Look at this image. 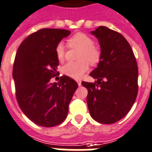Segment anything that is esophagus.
<instances>
[{"label":"esophagus","mask_w":152,"mask_h":152,"mask_svg":"<svg viewBox=\"0 0 152 152\" xmlns=\"http://www.w3.org/2000/svg\"><path fill=\"white\" fill-rule=\"evenodd\" d=\"M76 82H77V84H78V86H81V85H82V81H81V80H79V79H77L76 80Z\"/></svg>","instance_id":"1"}]
</instances>
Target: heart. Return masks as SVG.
<instances>
[{
	"instance_id": "heart-1",
	"label": "heart",
	"mask_w": 152,
	"mask_h": 152,
	"mask_svg": "<svg viewBox=\"0 0 152 152\" xmlns=\"http://www.w3.org/2000/svg\"><path fill=\"white\" fill-rule=\"evenodd\" d=\"M94 41L90 36L84 33H77L67 40L70 48H78L81 49L77 56L79 61L69 62L63 66V73L73 78H80L88 70V64L96 65L101 58V52L98 47L93 45ZM66 54L64 44L59 43L56 47V55L59 61H63Z\"/></svg>"
}]
</instances>
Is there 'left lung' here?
Wrapping results in <instances>:
<instances>
[{
  "mask_svg": "<svg viewBox=\"0 0 152 152\" xmlns=\"http://www.w3.org/2000/svg\"><path fill=\"white\" fill-rule=\"evenodd\" d=\"M98 38L101 58L90 74L95 82H82L88 89L87 104L91 117L112 124L130 110L138 92V66L127 40L117 31L100 26L92 31Z\"/></svg>",
  "mask_w": 152,
  "mask_h": 152,
  "instance_id": "left-lung-1",
  "label": "left lung"
}]
</instances>
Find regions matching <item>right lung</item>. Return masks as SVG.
<instances>
[{"label": "right lung", "instance_id": "right-lung-1", "mask_svg": "<svg viewBox=\"0 0 152 152\" xmlns=\"http://www.w3.org/2000/svg\"><path fill=\"white\" fill-rule=\"evenodd\" d=\"M70 34L64 29L44 28L20 44L15 57L12 76L15 96L22 111L33 122L53 127L64 122L77 83L68 76L50 83L59 60L56 47Z\"/></svg>", "mask_w": 152, "mask_h": 152}]
</instances>
